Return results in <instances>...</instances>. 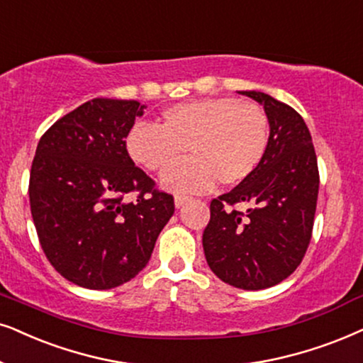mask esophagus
<instances>
[{
  "label": "esophagus",
  "instance_id": "1",
  "mask_svg": "<svg viewBox=\"0 0 363 363\" xmlns=\"http://www.w3.org/2000/svg\"><path fill=\"white\" fill-rule=\"evenodd\" d=\"M188 200H190V196H185V195H175V206H177V208H180V206L185 205Z\"/></svg>",
  "mask_w": 363,
  "mask_h": 363
}]
</instances>
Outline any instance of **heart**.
I'll list each match as a JSON object with an SVG mask.
<instances>
[{"instance_id":"1","label":"heart","mask_w":363,"mask_h":363,"mask_svg":"<svg viewBox=\"0 0 363 363\" xmlns=\"http://www.w3.org/2000/svg\"><path fill=\"white\" fill-rule=\"evenodd\" d=\"M270 145V121L257 103L237 98H203L178 103L162 113V126L138 123L126 148L150 172H164L184 156L192 158L164 173L173 191H205L218 182L235 186L260 167Z\"/></svg>"}]
</instances>
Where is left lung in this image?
<instances>
[{"mask_svg": "<svg viewBox=\"0 0 363 363\" xmlns=\"http://www.w3.org/2000/svg\"><path fill=\"white\" fill-rule=\"evenodd\" d=\"M263 105L270 145L250 178L210 203L203 250L225 284L262 290L300 265L312 238L318 164L312 135L294 108L262 91H242Z\"/></svg>", "mask_w": 363, "mask_h": 363, "instance_id": "8db88e82", "label": "left lung"}]
</instances>
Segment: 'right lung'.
Wrapping results in <instances>:
<instances>
[{
	"mask_svg": "<svg viewBox=\"0 0 363 363\" xmlns=\"http://www.w3.org/2000/svg\"><path fill=\"white\" fill-rule=\"evenodd\" d=\"M143 108L95 98L51 125L36 147L28 191L38 240L55 270L84 289H115L138 275L175 211L173 195L126 150Z\"/></svg>",
	"mask_w": 363,
	"mask_h": 363,
	"instance_id": "right-lung-1",
	"label": "right lung"
}]
</instances>
